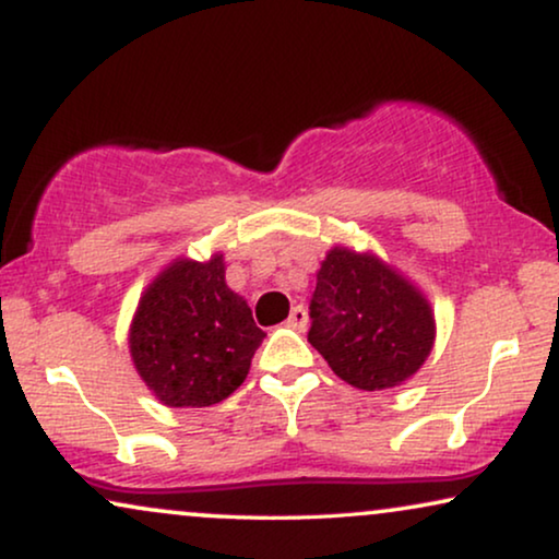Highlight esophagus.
<instances>
[{"label":"esophagus","instance_id":"obj_1","mask_svg":"<svg viewBox=\"0 0 559 559\" xmlns=\"http://www.w3.org/2000/svg\"><path fill=\"white\" fill-rule=\"evenodd\" d=\"M287 325L295 328V331H305V328H308V312H305L302 305H295V308L289 310Z\"/></svg>","mask_w":559,"mask_h":559}]
</instances>
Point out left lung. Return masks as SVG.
<instances>
[{
	"mask_svg": "<svg viewBox=\"0 0 559 559\" xmlns=\"http://www.w3.org/2000/svg\"><path fill=\"white\" fill-rule=\"evenodd\" d=\"M310 318L312 348L335 377L364 392L404 384L435 346V312L427 297L371 251H328Z\"/></svg>",
	"mask_w": 559,
	"mask_h": 559,
	"instance_id": "left-lung-1",
	"label": "left lung"
}]
</instances>
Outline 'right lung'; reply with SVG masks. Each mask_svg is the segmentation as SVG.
<instances>
[{
	"label": "right lung",
	"mask_w": 559,
	"mask_h": 559,
	"mask_svg": "<svg viewBox=\"0 0 559 559\" xmlns=\"http://www.w3.org/2000/svg\"><path fill=\"white\" fill-rule=\"evenodd\" d=\"M264 331L226 285L224 254L175 259L150 282L129 325V354L167 407H211L247 379Z\"/></svg>",
	"instance_id": "add662e5"
}]
</instances>
